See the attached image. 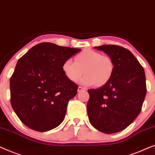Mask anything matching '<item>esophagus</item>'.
I'll use <instances>...</instances> for the list:
<instances>
[{
	"instance_id": "esophagus-1",
	"label": "esophagus",
	"mask_w": 155,
	"mask_h": 155,
	"mask_svg": "<svg viewBox=\"0 0 155 155\" xmlns=\"http://www.w3.org/2000/svg\"><path fill=\"white\" fill-rule=\"evenodd\" d=\"M84 90H85V88L81 87V86H79V87H78V91H79V92L81 91H84Z\"/></svg>"
}]
</instances>
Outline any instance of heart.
<instances>
[{
	"mask_svg": "<svg viewBox=\"0 0 155 155\" xmlns=\"http://www.w3.org/2000/svg\"><path fill=\"white\" fill-rule=\"evenodd\" d=\"M114 69V63L110 57L91 49L78 54L75 61L67 59L62 65L65 76L73 82L77 81L84 72L85 76L80 82L85 86L105 85L110 80Z\"/></svg>",
	"mask_w": 155,
	"mask_h": 155,
	"instance_id": "1",
	"label": "heart"
}]
</instances>
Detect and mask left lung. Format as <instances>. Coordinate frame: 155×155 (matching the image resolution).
I'll return each mask as SVG.
<instances>
[{
  "instance_id": "8db88e82",
  "label": "left lung",
  "mask_w": 155,
  "mask_h": 155,
  "mask_svg": "<svg viewBox=\"0 0 155 155\" xmlns=\"http://www.w3.org/2000/svg\"><path fill=\"white\" fill-rule=\"evenodd\" d=\"M95 48L108 54L115 69L108 83L88 90V119L102 133H117L129 126L142 110L147 93L145 71L135 57L124 47L105 45Z\"/></svg>"
}]
</instances>
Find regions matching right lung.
Instances as JSON below:
<instances>
[{
	"mask_svg": "<svg viewBox=\"0 0 155 155\" xmlns=\"http://www.w3.org/2000/svg\"><path fill=\"white\" fill-rule=\"evenodd\" d=\"M80 51L42 42L18 60L10 80V103L29 128L46 132L63 121L68 102L77 94L78 86L65 76L62 65Z\"/></svg>",
	"mask_w": 155,
	"mask_h": 155,
	"instance_id": "obj_1",
	"label": "right lung"
}]
</instances>
